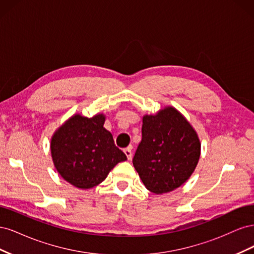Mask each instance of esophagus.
Segmentation results:
<instances>
[{"mask_svg":"<svg viewBox=\"0 0 254 254\" xmlns=\"http://www.w3.org/2000/svg\"><path fill=\"white\" fill-rule=\"evenodd\" d=\"M124 152H125V155H126V157H127V159H128V160L131 159V157H132L131 147H127V148H125V149H124Z\"/></svg>","mask_w":254,"mask_h":254,"instance_id":"1","label":"esophagus"}]
</instances>
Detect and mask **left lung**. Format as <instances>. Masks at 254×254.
Here are the masks:
<instances>
[{
	"mask_svg": "<svg viewBox=\"0 0 254 254\" xmlns=\"http://www.w3.org/2000/svg\"><path fill=\"white\" fill-rule=\"evenodd\" d=\"M199 157L195 130L175 108L143 118L142 141L132 163L146 189L163 194L179 188L193 174Z\"/></svg>",
	"mask_w": 254,
	"mask_h": 254,
	"instance_id": "1",
	"label": "left lung"
}]
</instances>
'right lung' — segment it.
Listing matches in <instances>:
<instances>
[{
  "label": "right lung",
  "instance_id": "add662e5",
  "mask_svg": "<svg viewBox=\"0 0 254 254\" xmlns=\"http://www.w3.org/2000/svg\"><path fill=\"white\" fill-rule=\"evenodd\" d=\"M104 123L103 114L91 119L77 114L52 137L51 152L56 170L76 188H94L115 165L127 160Z\"/></svg>",
  "mask_w": 254,
  "mask_h": 254
}]
</instances>
